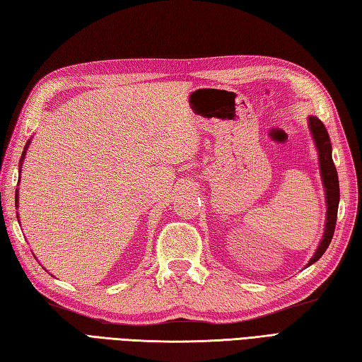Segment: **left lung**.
Listing matches in <instances>:
<instances>
[{"label":"left lung","instance_id":"1","mask_svg":"<svg viewBox=\"0 0 362 362\" xmlns=\"http://www.w3.org/2000/svg\"><path fill=\"white\" fill-rule=\"evenodd\" d=\"M310 131H312V136L315 139L316 148L319 151V165H321V175L324 180V187L327 192V222H325V231L324 238L319 243L315 256L310 259L308 265L315 264L316 260L321 257L325 250L329 248L334 226H336V217H338V205H339V180H338V173H336V166L332 158V145L329 139V132H327L325 126L322 122L316 119V117H310L308 119Z\"/></svg>","mask_w":362,"mask_h":362}]
</instances>
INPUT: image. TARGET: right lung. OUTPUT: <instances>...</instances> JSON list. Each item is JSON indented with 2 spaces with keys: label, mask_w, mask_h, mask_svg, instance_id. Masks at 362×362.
Here are the masks:
<instances>
[{
  "label": "right lung",
  "mask_w": 362,
  "mask_h": 362,
  "mask_svg": "<svg viewBox=\"0 0 362 362\" xmlns=\"http://www.w3.org/2000/svg\"><path fill=\"white\" fill-rule=\"evenodd\" d=\"M28 145H29V143H28ZM28 145H26V148H24V153H23V156H21V160H23V158H24V156H26V149H28ZM16 192V194H15V197H18V191H15ZM16 202V200H15Z\"/></svg>",
  "instance_id": "right-lung-1"
}]
</instances>
